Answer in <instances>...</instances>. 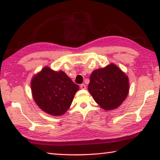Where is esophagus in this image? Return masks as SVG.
Segmentation results:
<instances>
[{"instance_id": "obj_1", "label": "esophagus", "mask_w": 160, "mask_h": 160, "mask_svg": "<svg viewBox=\"0 0 160 160\" xmlns=\"http://www.w3.org/2000/svg\"><path fill=\"white\" fill-rule=\"evenodd\" d=\"M80 88L82 89V90H85V89H86V85H84V84H82V85H80Z\"/></svg>"}]
</instances>
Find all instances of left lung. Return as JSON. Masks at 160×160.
Instances as JSON below:
<instances>
[{
	"label": "left lung",
	"instance_id": "8db88e82",
	"mask_svg": "<svg viewBox=\"0 0 160 160\" xmlns=\"http://www.w3.org/2000/svg\"><path fill=\"white\" fill-rule=\"evenodd\" d=\"M90 79L88 90L94 101L105 110L117 108L128 95V78L114 64L94 70Z\"/></svg>",
	"mask_w": 160,
	"mask_h": 160
}]
</instances>
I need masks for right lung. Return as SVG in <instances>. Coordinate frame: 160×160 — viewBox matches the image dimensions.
<instances>
[{"label":"right lung","mask_w":160,"mask_h":160,"mask_svg":"<svg viewBox=\"0 0 160 160\" xmlns=\"http://www.w3.org/2000/svg\"><path fill=\"white\" fill-rule=\"evenodd\" d=\"M32 96L46 113L60 116L68 109L79 86L63 71H54L45 67L32 78Z\"/></svg>","instance_id":"obj_1"}]
</instances>
